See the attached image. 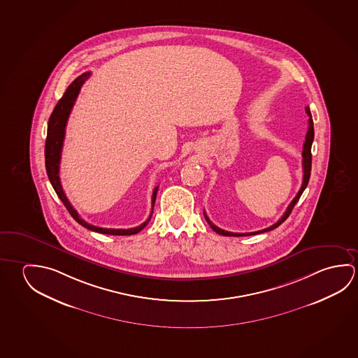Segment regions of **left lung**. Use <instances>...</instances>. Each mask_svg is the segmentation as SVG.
Listing matches in <instances>:
<instances>
[{
  "label": "left lung",
  "mask_w": 358,
  "mask_h": 358,
  "mask_svg": "<svg viewBox=\"0 0 358 358\" xmlns=\"http://www.w3.org/2000/svg\"><path fill=\"white\" fill-rule=\"evenodd\" d=\"M305 110L306 113L308 115V117L310 118H308V131H307V134H306V141L305 143H303V151H302L303 181H302V186L299 188V194H296V197L292 199V202L288 205L287 210H286V212L283 213V216H282L281 218L275 223V224H272V226L267 227V229H261V231H256V232H247V234H235V232H229V231H224V229H220V227L215 226V224L210 221V218L207 217V215H206V212L203 211L206 221H207V223L210 224V227H211L215 232H217L218 235L236 236V237H240V236H252L258 235V234H264V232H267V231H271V229H277V227H278L281 223L285 222V221L287 220V217L291 215L293 207H294V205L299 202L301 194H303L305 188L307 187L310 176V166H312V153H310V147H312V142H313V137H315V129H313V120H312V115H310V107H308V106H306Z\"/></svg>",
  "instance_id": "8db88e82"
}]
</instances>
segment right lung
I'll return each mask as SVG.
<instances>
[{"label":"right lung","instance_id":"1","mask_svg":"<svg viewBox=\"0 0 358 358\" xmlns=\"http://www.w3.org/2000/svg\"><path fill=\"white\" fill-rule=\"evenodd\" d=\"M91 76V72H85L81 76L77 77L73 83L66 90L65 94L61 97V100L57 102L56 107L53 108L52 113L48 120V138H46V145H45V164H46V171H48V180L52 185L53 189L59 196L62 203L65 205L67 211L70 212L71 216L76 220L77 222L83 226L85 229H91L99 234H105V235L113 236H129L138 234L141 229H145L147 223L150 222L152 217L153 206L159 191V186L155 187L152 194V211L150 213V217L147 218L145 222L134 227V229H102L97 227L91 223L83 221L81 217L78 216L76 210L72 207L70 201L66 197L65 192L61 186L59 181V161H61V152H62V146H64V140H65L66 124L67 120L70 116L71 110L75 105L77 96L80 94V90L83 87V83Z\"/></svg>","mask_w":358,"mask_h":358}]
</instances>
